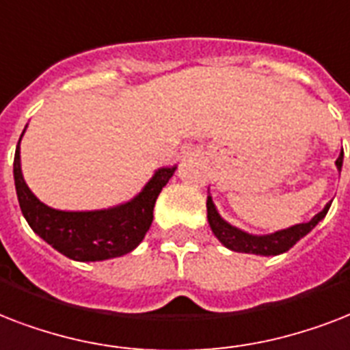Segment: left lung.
I'll list each match as a JSON object with an SVG mask.
<instances>
[{
  "mask_svg": "<svg viewBox=\"0 0 350 350\" xmlns=\"http://www.w3.org/2000/svg\"><path fill=\"white\" fill-rule=\"evenodd\" d=\"M341 164H343V150H341L338 161H336V167L341 172ZM206 208H208V223L212 228L213 235L223 243L226 248L234 252H243V254H256V256H279L283 252H288L292 246L296 245L297 241L303 239L321 219L327 215L330 208V202L325 206L323 210L314 215L308 223L294 224L291 228L279 230L270 235H252L246 234L243 230L235 228L230 223H226L221 215H219L217 208L213 204L212 197L208 195L206 200Z\"/></svg>",
  "mask_w": 350,
  "mask_h": 350,
  "instance_id": "8db88e82",
  "label": "left lung"
}]
</instances>
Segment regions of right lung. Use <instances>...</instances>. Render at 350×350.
Returning <instances> with one entry per match:
<instances>
[{
  "label": "right lung",
  "mask_w": 350,
  "mask_h": 350,
  "mask_svg": "<svg viewBox=\"0 0 350 350\" xmlns=\"http://www.w3.org/2000/svg\"><path fill=\"white\" fill-rule=\"evenodd\" d=\"M20 140L14 155V184L21 213L34 234L75 261H104L135 250L153 223L157 197L177 170V166L157 170L135 199L115 208L64 212L43 204L25 184L21 173Z\"/></svg>",
  "instance_id": "add662e5"
}]
</instances>
